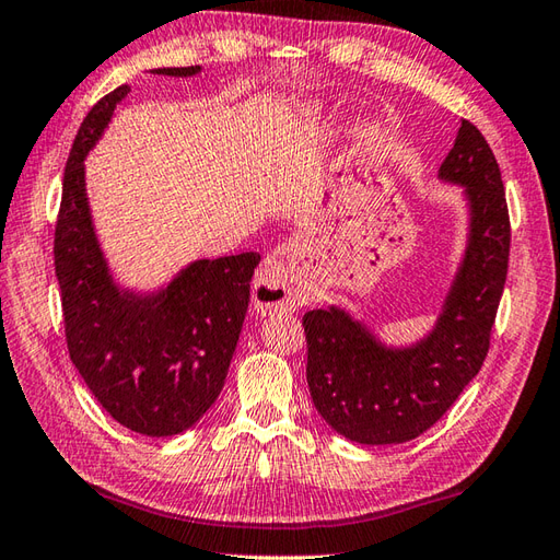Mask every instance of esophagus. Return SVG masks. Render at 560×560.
Masks as SVG:
<instances>
[{
  "instance_id": "34e87169",
  "label": "esophagus",
  "mask_w": 560,
  "mask_h": 560,
  "mask_svg": "<svg viewBox=\"0 0 560 560\" xmlns=\"http://www.w3.org/2000/svg\"><path fill=\"white\" fill-rule=\"evenodd\" d=\"M304 302V294L294 270L280 256H268L258 266L254 278V304L260 314L294 312Z\"/></svg>"
}]
</instances>
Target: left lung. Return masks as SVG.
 I'll use <instances>...</instances> for the list:
<instances>
[{"label":"left lung","mask_w":560,"mask_h":560,"mask_svg":"<svg viewBox=\"0 0 560 560\" xmlns=\"http://www.w3.org/2000/svg\"><path fill=\"white\" fill-rule=\"evenodd\" d=\"M439 179L463 186L469 210L465 256L424 338L388 347L340 306L306 312L308 393L340 436L393 445L421 436L479 374L511 254L501 170L475 124L463 119Z\"/></svg>","instance_id":"left-lung-1"}]
</instances>
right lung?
Masks as SVG:
<instances>
[{
    "mask_svg": "<svg viewBox=\"0 0 560 560\" xmlns=\"http://www.w3.org/2000/svg\"><path fill=\"white\" fill-rule=\"evenodd\" d=\"M201 67L153 69L196 77ZM131 89L97 101L73 139L55 228V272L73 366L112 419L143 436H175L225 385L260 256L201 258L155 292L121 290L95 237L83 160Z\"/></svg>",
    "mask_w": 560,
    "mask_h": 560,
    "instance_id": "right-lung-1",
    "label": "right lung"
}]
</instances>
